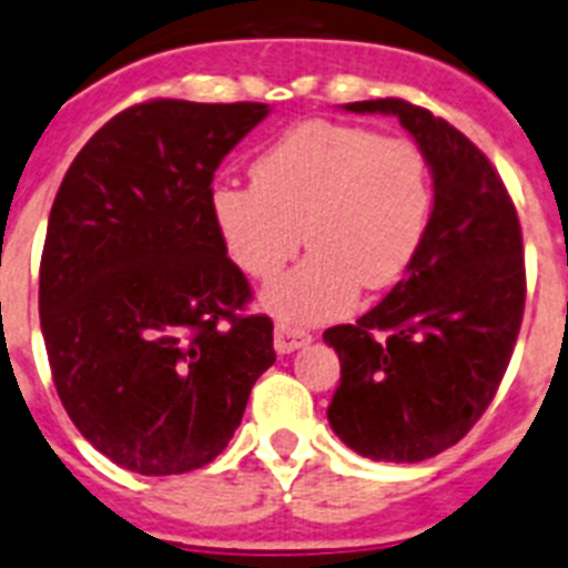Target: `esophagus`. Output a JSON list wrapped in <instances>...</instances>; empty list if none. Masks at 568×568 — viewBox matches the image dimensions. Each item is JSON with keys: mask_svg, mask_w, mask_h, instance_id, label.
Returning a JSON list of instances; mask_svg holds the SVG:
<instances>
[{"mask_svg": "<svg viewBox=\"0 0 568 568\" xmlns=\"http://www.w3.org/2000/svg\"><path fill=\"white\" fill-rule=\"evenodd\" d=\"M308 343H312V334L297 328V325L277 323V328H274V348H277V354L297 352V348H305Z\"/></svg>", "mask_w": 568, "mask_h": 568, "instance_id": "obj_1", "label": "esophagus"}]
</instances>
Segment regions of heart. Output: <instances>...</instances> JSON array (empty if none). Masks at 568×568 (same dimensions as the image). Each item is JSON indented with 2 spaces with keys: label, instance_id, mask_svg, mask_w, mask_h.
Here are the masks:
<instances>
[{
  "label": "heart",
  "instance_id": "1",
  "mask_svg": "<svg viewBox=\"0 0 568 568\" xmlns=\"http://www.w3.org/2000/svg\"><path fill=\"white\" fill-rule=\"evenodd\" d=\"M251 182H216L211 223L231 263L260 283L294 260L305 231L314 251L265 291V305L291 323L337 317L359 285L403 280L432 223L423 151L368 128L300 122L256 154Z\"/></svg>",
  "mask_w": 568,
  "mask_h": 568
}]
</instances>
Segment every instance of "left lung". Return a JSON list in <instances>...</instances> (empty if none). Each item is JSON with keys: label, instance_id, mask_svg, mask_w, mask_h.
I'll return each instance as SVG.
<instances>
[{"label": "left lung", "instance_id": "left-lung-1", "mask_svg": "<svg viewBox=\"0 0 568 568\" xmlns=\"http://www.w3.org/2000/svg\"><path fill=\"white\" fill-rule=\"evenodd\" d=\"M345 111L400 120L432 168L434 209L406 277L323 334L343 366L328 423L357 455L420 463L471 432L509 368L526 305L520 220L489 156L446 120L397 97Z\"/></svg>", "mask_w": 568, "mask_h": 568}]
</instances>
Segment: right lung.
I'll return each mask as SVG.
<instances>
[{
	"instance_id": "right-lung-1",
	"label": "right lung",
	"mask_w": 568,
	"mask_h": 568,
	"mask_svg": "<svg viewBox=\"0 0 568 568\" xmlns=\"http://www.w3.org/2000/svg\"><path fill=\"white\" fill-rule=\"evenodd\" d=\"M263 102L148 100L68 168L39 263V323L59 400L88 443L136 475L214 460L274 366L209 196Z\"/></svg>"
}]
</instances>
